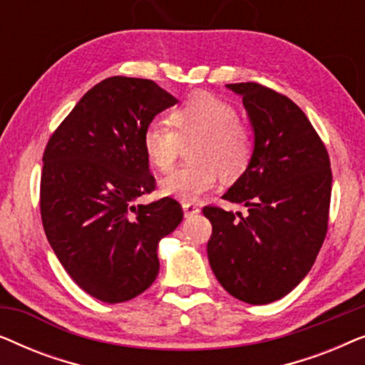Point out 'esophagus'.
Wrapping results in <instances>:
<instances>
[{
    "label": "esophagus",
    "instance_id": "1",
    "mask_svg": "<svg viewBox=\"0 0 365 365\" xmlns=\"http://www.w3.org/2000/svg\"><path fill=\"white\" fill-rule=\"evenodd\" d=\"M182 211H184V216L189 217V216H196V214L201 212V207L196 206V204H192V202H184Z\"/></svg>",
    "mask_w": 365,
    "mask_h": 365
}]
</instances>
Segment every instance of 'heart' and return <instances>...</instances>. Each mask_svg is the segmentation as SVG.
Masks as SVG:
<instances>
[{
  "label": "heart",
  "instance_id": "obj_1",
  "mask_svg": "<svg viewBox=\"0 0 365 365\" xmlns=\"http://www.w3.org/2000/svg\"><path fill=\"white\" fill-rule=\"evenodd\" d=\"M166 123L154 121L143 133V149L148 161L166 173L174 166L181 144L192 141L182 166L161 181V191L181 201H196L217 186L224 178L236 179L246 171L254 154L252 129L239 119L231 103L211 93H192L174 104Z\"/></svg>",
  "mask_w": 365,
  "mask_h": 365
}]
</instances>
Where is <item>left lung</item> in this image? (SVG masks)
I'll return each instance as SVG.
<instances>
[{
    "label": "left lung",
    "mask_w": 365,
    "mask_h": 365,
    "mask_svg": "<svg viewBox=\"0 0 365 365\" xmlns=\"http://www.w3.org/2000/svg\"><path fill=\"white\" fill-rule=\"evenodd\" d=\"M226 86L242 98L254 154L222 199L247 214L202 209L212 224L207 257L221 286L261 306L292 291L311 271L327 232L332 173L327 149L302 109L257 83Z\"/></svg>",
    "instance_id": "1"
}]
</instances>
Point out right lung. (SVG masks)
Masks as SVG:
<instances>
[{"instance_id":"1","label":"right lung","mask_w":365,"mask_h":365,"mask_svg":"<svg viewBox=\"0 0 365 365\" xmlns=\"http://www.w3.org/2000/svg\"><path fill=\"white\" fill-rule=\"evenodd\" d=\"M176 101L151 79L108 78L79 99L44 149V232L73 281L103 302L129 301L151 286L158 244L182 221L171 197L134 204L156 187L144 129Z\"/></svg>"}]
</instances>
